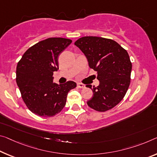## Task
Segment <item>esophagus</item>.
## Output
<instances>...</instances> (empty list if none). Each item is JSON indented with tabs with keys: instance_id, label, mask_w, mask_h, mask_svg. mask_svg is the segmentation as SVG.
<instances>
[{
	"instance_id": "34e87169",
	"label": "esophagus",
	"mask_w": 157,
	"mask_h": 157,
	"mask_svg": "<svg viewBox=\"0 0 157 157\" xmlns=\"http://www.w3.org/2000/svg\"><path fill=\"white\" fill-rule=\"evenodd\" d=\"M77 86H78V87L79 88V89H83V88L85 87V86H84L83 84H81V83H78Z\"/></svg>"
}]
</instances>
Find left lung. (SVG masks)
Masks as SVG:
<instances>
[{"mask_svg":"<svg viewBox=\"0 0 157 157\" xmlns=\"http://www.w3.org/2000/svg\"><path fill=\"white\" fill-rule=\"evenodd\" d=\"M75 44L86 57L89 66L97 71L99 80L97 86L86 85L94 93L87 105L99 112L114 108L122 100L130 84L132 64L128 52L113 40L101 37H82Z\"/></svg>","mask_w":157,"mask_h":157,"instance_id":"1","label":"left lung"}]
</instances>
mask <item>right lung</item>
<instances>
[{
    "mask_svg": "<svg viewBox=\"0 0 157 157\" xmlns=\"http://www.w3.org/2000/svg\"><path fill=\"white\" fill-rule=\"evenodd\" d=\"M72 43L70 39L49 38L30 47L18 62L16 81L25 104L32 113L50 117L64 108L68 92L76 83L53 82L59 69V56Z\"/></svg>",
    "mask_w": 157,
    "mask_h": 157,
    "instance_id": "right-lung-1",
    "label": "right lung"
}]
</instances>
